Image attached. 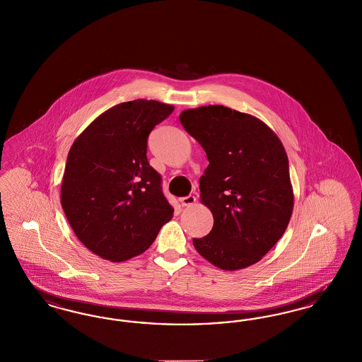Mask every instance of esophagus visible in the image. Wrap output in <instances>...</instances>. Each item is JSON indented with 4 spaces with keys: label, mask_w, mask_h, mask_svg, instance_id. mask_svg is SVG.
Instances as JSON below:
<instances>
[{
    "label": "esophagus",
    "mask_w": 362,
    "mask_h": 362,
    "mask_svg": "<svg viewBox=\"0 0 362 362\" xmlns=\"http://www.w3.org/2000/svg\"><path fill=\"white\" fill-rule=\"evenodd\" d=\"M194 202H196V197L193 196V194H188V196H185V197H181L180 199V203L182 206H189V205L194 204Z\"/></svg>",
    "instance_id": "1"
}]
</instances>
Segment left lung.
Here are the masks:
<instances>
[{
	"mask_svg": "<svg viewBox=\"0 0 362 362\" xmlns=\"http://www.w3.org/2000/svg\"><path fill=\"white\" fill-rule=\"evenodd\" d=\"M180 122L209 160L200 196L214 227L193 246L223 270L250 267L279 242L292 215L283 143L259 119L223 105L184 110Z\"/></svg>",
	"mask_w": 362,
	"mask_h": 362,
	"instance_id": "1",
	"label": "left lung"
}]
</instances>
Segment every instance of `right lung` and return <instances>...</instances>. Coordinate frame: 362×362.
<instances>
[{
	"mask_svg": "<svg viewBox=\"0 0 362 362\" xmlns=\"http://www.w3.org/2000/svg\"><path fill=\"white\" fill-rule=\"evenodd\" d=\"M174 107L156 100L122 103L100 115L73 143L61 203L79 240L101 258L146 252L174 209L147 160V139Z\"/></svg>",
	"mask_w": 362,
	"mask_h": 362,
	"instance_id": "right-lung-1",
	"label": "right lung"
}]
</instances>
